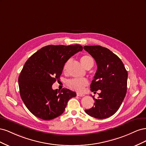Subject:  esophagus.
Here are the masks:
<instances>
[{
    "mask_svg": "<svg viewBox=\"0 0 146 146\" xmlns=\"http://www.w3.org/2000/svg\"><path fill=\"white\" fill-rule=\"evenodd\" d=\"M77 96H80V97H83L85 95L83 94L78 93V92H77Z\"/></svg>",
    "mask_w": 146,
    "mask_h": 146,
    "instance_id": "esophagus-1",
    "label": "esophagus"
}]
</instances>
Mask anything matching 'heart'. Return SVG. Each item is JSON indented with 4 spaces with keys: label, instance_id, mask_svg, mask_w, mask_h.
<instances>
[{
    "label": "heart",
    "instance_id": "1",
    "mask_svg": "<svg viewBox=\"0 0 146 146\" xmlns=\"http://www.w3.org/2000/svg\"><path fill=\"white\" fill-rule=\"evenodd\" d=\"M80 61L83 66V67L86 68L88 66L92 65L93 66L94 61L90 56L83 55L80 58ZM70 60H69L67 63L65 64L64 69H66V66L69 63ZM88 85V82L86 79H71L68 82V85L71 89L78 91L82 92L84 91L85 88Z\"/></svg>",
    "mask_w": 146,
    "mask_h": 146
}]
</instances>
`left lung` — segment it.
I'll return each mask as SVG.
<instances>
[{"label":"left lung","instance_id":"obj_1","mask_svg":"<svg viewBox=\"0 0 146 146\" xmlns=\"http://www.w3.org/2000/svg\"><path fill=\"white\" fill-rule=\"evenodd\" d=\"M84 49L93 57L98 66L91 91L94 93L100 91L98 99L92 97L95 101L93 107L85 111L95 118L109 117L117 111L125 97L127 71L121 59L108 48L85 46Z\"/></svg>","mask_w":146,"mask_h":146}]
</instances>
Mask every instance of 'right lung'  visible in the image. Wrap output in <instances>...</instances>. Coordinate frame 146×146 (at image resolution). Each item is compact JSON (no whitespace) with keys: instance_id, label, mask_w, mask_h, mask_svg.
<instances>
[{"instance_id":"add662e5","label":"right lung","mask_w":146,"mask_h":146,"mask_svg":"<svg viewBox=\"0 0 146 146\" xmlns=\"http://www.w3.org/2000/svg\"><path fill=\"white\" fill-rule=\"evenodd\" d=\"M83 50L78 44L48 45L35 52L26 61L19 76L21 98L33 115L51 120L62 114L68 100L76 93L67 88L53 90L64 64L70 57Z\"/></svg>"}]
</instances>
